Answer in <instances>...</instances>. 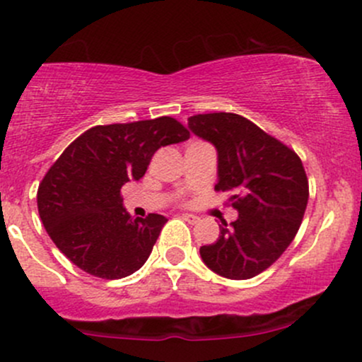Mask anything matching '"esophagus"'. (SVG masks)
I'll list each match as a JSON object with an SVG mask.
<instances>
[{"label": "esophagus", "mask_w": 362, "mask_h": 362, "mask_svg": "<svg viewBox=\"0 0 362 362\" xmlns=\"http://www.w3.org/2000/svg\"><path fill=\"white\" fill-rule=\"evenodd\" d=\"M182 218H184L185 222H189V223H196V222H199V216L191 215V213H182Z\"/></svg>", "instance_id": "34e87169"}]
</instances>
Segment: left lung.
I'll return each mask as SVG.
<instances>
[{"label": "left lung", "mask_w": 362, "mask_h": 362, "mask_svg": "<svg viewBox=\"0 0 362 362\" xmlns=\"http://www.w3.org/2000/svg\"><path fill=\"white\" fill-rule=\"evenodd\" d=\"M194 135L216 149L215 189L230 192L238 218L222 222L213 245L199 253L210 271L227 279H250L269 269L291 245L309 201L302 161L284 144L232 112L187 119Z\"/></svg>", "instance_id": "left-lung-1"}]
</instances>
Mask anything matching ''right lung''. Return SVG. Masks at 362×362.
<instances>
[{
    "mask_svg": "<svg viewBox=\"0 0 362 362\" xmlns=\"http://www.w3.org/2000/svg\"><path fill=\"white\" fill-rule=\"evenodd\" d=\"M187 139L189 132L168 116L95 127L78 136L37 189V211L57 248L102 279L139 271L168 218L156 213L133 218L121 187L146 175L159 147Z\"/></svg>",
    "mask_w": 362,
    "mask_h": 362,
    "instance_id": "add662e5",
    "label": "right lung"
}]
</instances>
